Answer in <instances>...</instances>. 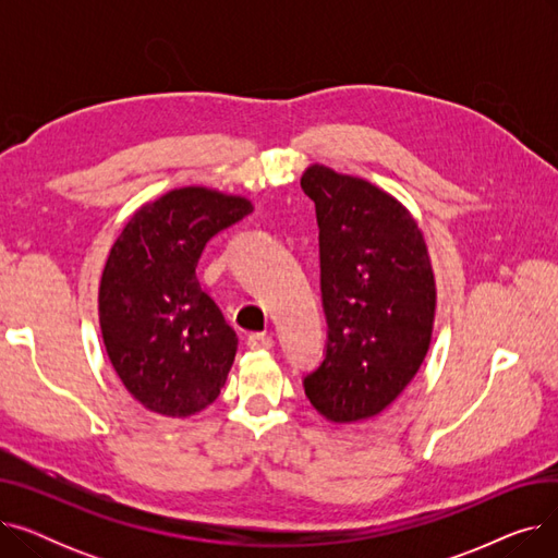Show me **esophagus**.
Masks as SVG:
<instances>
[{"instance_id": "esophagus-1", "label": "esophagus", "mask_w": 558, "mask_h": 558, "mask_svg": "<svg viewBox=\"0 0 558 558\" xmlns=\"http://www.w3.org/2000/svg\"><path fill=\"white\" fill-rule=\"evenodd\" d=\"M246 343L251 350H269L274 345V339L267 332H253V335H248Z\"/></svg>"}]
</instances>
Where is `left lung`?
<instances>
[{
    "mask_svg": "<svg viewBox=\"0 0 558 558\" xmlns=\"http://www.w3.org/2000/svg\"><path fill=\"white\" fill-rule=\"evenodd\" d=\"M316 205L326 357L303 387L330 423L377 416L418 373L432 341L436 282L423 232L404 205L357 175L310 165Z\"/></svg>",
    "mask_w": 558,
    "mask_h": 558,
    "instance_id": "1",
    "label": "left lung"
}]
</instances>
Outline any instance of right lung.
<instances>
[{"mask_svg":"<svg viewBox=\"0 0 558 558\" xmlns=\"http://www.w3.org/2000/svg\"><path fill=\"white\" fill-rule=\"evenodd\" d=\"M253 213L244 196L181 187L144 203L112 244L99 284L106 353L126 391L154 414L187 418L213 404L238 335L196 280L215 234Z\"/></svg>","mask_w":558,"mask_h":558,"instance_id":"obj_1","label":"right lung"}]
</instances>
